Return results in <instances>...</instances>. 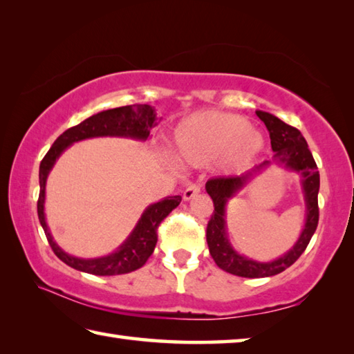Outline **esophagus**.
<instances>
[{
    "instance_id": "obj_1",
    "label": "esophagus",
    "mask_w": 354,
    "mask_h": 354,
    "mask_svg": "<svg viewBox=\"0 0 354 354\" xmlns=\"http://www.w3.org/2000/svg\"><path fill=\"white\" fill-rule=\"evenodd\" d=\"M199 192H201V187H199L198 184H192V185H189L187 189L184 190V199L185 201H189V199H192V198H195Z\"/></svg>"
}]
</instances>
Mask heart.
I'll list each match as a JSON object with an SVG mask.
<instances>
[{
  "label": "heart",
  "instance_id": "obj_1",
  "mask_svg": "<svg viewBox=\"0 0 354 354\" xmlns=\"http://www.w3.org/2000/svg\"><path fill=\"white\" fill-rule=\"evenodd\" d=\"M175 158L201 167L218 160L224 171L246 167L263 149V139L239 115L204 111L190 115L176 127L171 140Z\"/></svg>",
  "mask_w": 354,
  "mask_h": 354
}]
</instances>
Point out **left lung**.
<instances>
[{
  "mask_svg": "<svg viewBox=\"0 0 354 354\" xmlns=\"http://www.w3.org/2000/svg\"><path fill=\"white\" fill-rule=\"evenodd\" d=\"M255 113L265 122L269 131L271 147L274 150L272 160H265V162L257 165L255 169L240 176L214 178L205 183V190L210 195L215 207L207 223V230H205L212 259L215 260L218 268H221L223 271L248 279L271 277V275L283 272L286 268L291 266L305 252L308 243H310L311 236L316 232L319 223L317 195L320 176L316 160H314L310 149H308L305 138L301 136L297 128L285 124L283 120L275 118V115L266 111ZM272 162L285 165L287 168L299 172L302 176V188L304 189L307 205V220L299 240L285 256L274 262L261 263L240 256L230 246L225 232V204L230 197L238 193L243 187H245L254 174Z\"/></svg>",
  "mask_w": 354,
  "mask_h": 354,
  "instance_id": "left-lung-1",
  "label": "left lung"
}]
</instances>
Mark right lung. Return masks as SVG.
I'll use <instances>...</instances> for the list:
<instances>
[{
	"label": "right lung",
	"instance_id": "add662e5",
	"mask_svg": "<svg viewBox=\"0 0 354 354\" xmlns=\"http://www.w3.org/2000/svg\"><path fill=\"white\" fill-rule=\"evenodd\" d=\"M156 125L155 108L150 105H127L113 108V110L100 111L91 115L86 120L80 122L79 125L71 127L57 138L50 147L46 156L40 164V195L37 201L38 220L46 234L49 246L53 248L54 254L66 263L68 266L77 269V271L94 274V275H119L127 274L142 268L149 257L155 250L158 243V227L160 221L178 207L181 203V196H167L160 201L149 205L144 210L142 216L139 218L136 227L133 229L130 236L114 250L113 254L100 257V259H79L66 254L59 244H57L50 235L46 216H44V190H46V179L55 160L65 151L71 144L79 142L89 138L102 136H119V138H133L139 140H147L150 136V130Z\"/></svg>",
	"mask_w": 354,
	"mask_h": 354
}]
</instances>
